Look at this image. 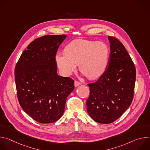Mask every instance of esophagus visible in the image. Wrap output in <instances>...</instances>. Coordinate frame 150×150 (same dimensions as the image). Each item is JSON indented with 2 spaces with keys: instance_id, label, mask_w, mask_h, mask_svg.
Segmentation results:
<instances>
[{
  "instance_id": "1",
  "label": "esophagus",
  "mask_w": 150,
  "mask_h": 150,
  "mask_svg": "<svg viewBox=\"0 0 150 150\" xmlns=\"http://www.w3.org/2000/svg\"><path fill=\"white\" fill-rule=\"evenodd\" d=\"M74 85H75V87H78V86H79V85H81V83L77 81H75V82H74Z\"/></svg>"
}]
</instances>
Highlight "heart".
I'll list each match as a JSON object with an SVG mask.
<instances>
[{"mask_svg":"<svg viewBox=\"0 0 150 150\" xmlns=\"http://www.w3.org/2000/svg\"><path fill=\"white\" fill-rule=\"evenodd\" d=\"M110 56L109 46L105 42L87 40H75L65 47V53H58L56 62L60 72L65 76L74 72L77 65L88 78L100 77L108 67Z\"/></svg>","mask_w":150,"mask_h":150,"instance_id":"obj_1","label":"heart"}]
</instances>
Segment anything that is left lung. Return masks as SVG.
Instances as JSON below:
<instances>
[{
  "label": "left lung",
  "mask_w": 150,
  "mask_h": 150,
  "mask_svg": "<svg viewBox=\"0 0 150 150\" xmlns=\"http://www.w3.org/2000/svg\"><path fill=\"white\" fill-rule=\"evenodd\" d=\"M110 53L104 74L88 84L90 96L87 112L96 122L108 124L119 119L130 106L134 97L136 69L122 42L109 36Z\"/></svg>",
  "instance_id": "1"
}]
</instances>
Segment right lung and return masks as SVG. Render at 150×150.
<instances>
[{
  "mask_svg": "<svg viewBox=\"0 0 150 150\" xmlns=\"http://www.w3.org/2000/svg\"><path fill=\"white\" fill-rule=\"evenodd\" d=\"M67 35H47L35 39L21 55L15 68L18 101L35 121L51 123L65 110L74 81L57 74L56 55Z\"/></svg>",
  "mask_w": 150,
  "mask_h": 150,
  "instance_id": "1",
  "label": "right lung"
}]
</instances>
